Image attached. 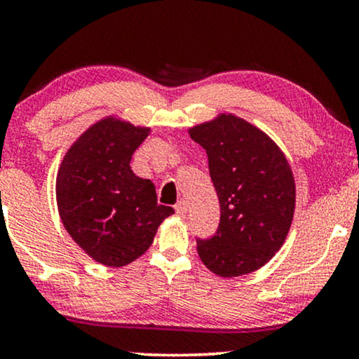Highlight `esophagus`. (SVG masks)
Segmentation results:
<instances>
[{
	"mask_svg": "<svg viewBox=\"0 0 359 359\" xmlns=\"http://www.w3.org/2000/svg\"><path fill=\"white\" fill-rule=\"evenodd\" d=\"M175 213L179 217H185V213H187V203H185L184 201H180L179 203L175 205Z\"/></svg>",
	"mask_w": 359,
	"mask_h": 359,
	"instance_id": "1",
	"label": "esophagus"
}]
</instances>
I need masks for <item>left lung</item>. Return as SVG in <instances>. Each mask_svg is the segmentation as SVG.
Here are the masks:
<instances>
[{"label":"left lung","instance_id":"left-lung-1","mask_svg":"<svg viewBox=\"0 0 359 359\" xmlns=\"http://www.w3.org/2000/svg\"><path fill=\"white\" fill-rule=\"evenodd\" d=\"M205 149L220 202L215 235L197 240L212 273L233 278L262 269L280 250L294 213V179L281 149L250 122L219 114L189 129Z\"/></svg>","mask_w":359,"mask_h":359}]
</instances>
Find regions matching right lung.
<instances>
[{
    "mask_svg": "<svg viewBox=\"0 0 359 359\" xmlns=\"http://www.w3.org/2000/svg\"><path fill=\"white\" fill-rule=\"evenodd\" d=\"M149 133V127L104 117L67 149L57 170L62 225L93 260L112 269L146 253L158 225L174 213L158 205L154 184L129 165Z\"/></svg>",
    "mask_w": 359,
    "mask_h": 359,
    "instance_id": "1",
    "label": "right lung"
}]
</instances>
